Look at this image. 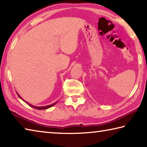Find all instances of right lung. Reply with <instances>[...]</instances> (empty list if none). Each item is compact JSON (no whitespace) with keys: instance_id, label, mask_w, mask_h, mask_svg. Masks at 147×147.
Here are the masks:
<instances>
[{"instance_id":"obj_1","label":"right lung","mask_w":147,"mask_h":147,"mask_svg":"<svg viewBox=\"0 0 147 147\" xmlns=\"http://www.w3.org/2000/svg\"><path fill=\"white\" fill-rule=\"evenodd\" d=\"M16 93H17V95H18V96H19V97H20L22 100L23 101H24L25 102H26V103L27 104H28L29 106H30V107H33V108H35V109H49V108H50V107H52V106H54L55 104H56L57 102V101L56 102H55V103H54V104H51V105H48V106H33V105H32V104H29V103H28V102H26V100H24L22 98L21 96L18 95V93L16 92Z\"/></svg>"}]
</instances>
